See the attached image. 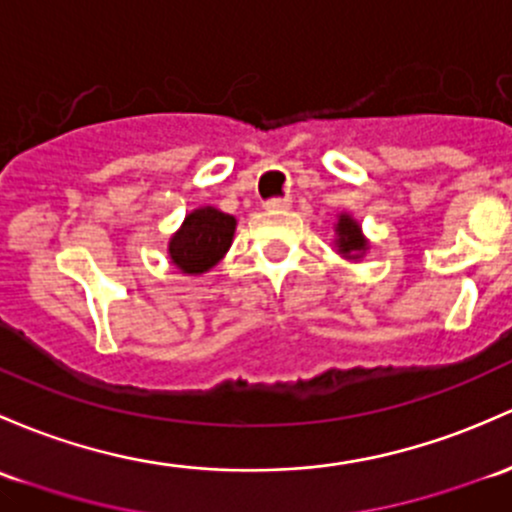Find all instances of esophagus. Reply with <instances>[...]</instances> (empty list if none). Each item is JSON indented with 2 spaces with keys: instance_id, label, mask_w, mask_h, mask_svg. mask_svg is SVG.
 Here are the masks:
<instances>
[{
  "instance_id": "1",
  "label": "esophagus",
  "mask_w": 512,
  "mask_h": 512,
  "mask_svg": "<svg viewBox=\"0 0 512 512\" xmlns=\"http://www.w3.org/2000/svg\"><path fill=\"white\" fill-rule=\"evenodd\" d=\"M289 206H292V198H270V201H265V208L267 211H289Z\"/></svg>"
}]
</instances>
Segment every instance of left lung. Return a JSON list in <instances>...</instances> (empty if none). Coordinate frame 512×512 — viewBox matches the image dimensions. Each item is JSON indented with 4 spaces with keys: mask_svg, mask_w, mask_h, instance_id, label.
I'll return each mask as SVG.
<instances>
[{
    "mask_svg": "<svg viewBox=\"0 0 512 512\" xmlns=\"http://www.w3.org/2000/svg\"><path fill=\"white\" fill-rule=\"evenodd\" d=\"M333 230H336L333 245H336L338 255L346 257V260L351 262L363 260L365 252L370 250V240L363 235V228H360L358 220H355L351 213H338Z\"/></svg>",
    "mask_w": 512,
    "mask_h": 512,
    "instance_id": "1",
    "label": "left lung"
}]
</instances>
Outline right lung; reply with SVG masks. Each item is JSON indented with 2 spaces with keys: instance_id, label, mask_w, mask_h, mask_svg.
<instances>
[{
  "instance_id": "1",
  "label": "right lung",
  "mask_w": 512,
  "mask_h": 512,
  "mask_svg": "<svg viewBox=\"0 0 512 512\" xmlns=\"http://www.w3.org/2000/svg\"><path fill=\"white\" fill-rule=\"evenodd\" d=\"M235 215L218 211L215 206H201L191 211L169 238V260L186 277L211 272L225 257L235 238Z\"/></svg>"
}]
</instances>
